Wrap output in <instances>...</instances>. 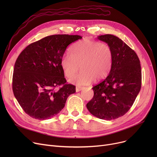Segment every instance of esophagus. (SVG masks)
<instances>
[{"mask_svg":"<svg viewBox=\"0 0 157 157\" xmlns=\"http://www.w3.org/2000/svg\"><path fill=\"white\" fill-rule=\"evenodd\" d=\"M83 87H76V92H80L81 90L82 89H83Z\"/></svg>","mask_w":157,"mask_h":157,"instance_id":"34e87169","label":"esophagus"}]
</instances>
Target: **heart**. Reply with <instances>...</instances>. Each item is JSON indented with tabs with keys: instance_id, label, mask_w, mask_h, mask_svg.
<instances>
[{
	"instance_id": "1",
	"label": "heart",
	"mask_w": 157,
	"mask_h": 157,
	"mask_svg": "<svg viewBox=\"0 0 157 157\" xmlns=\"http://www.w3.org/2000/svg\"><path fill=\"white\" fill-rule=\"evenodd\" d=\"M113 52L106 43L85 39L74 44L70 53H65L60 60L61 67L67 77H71L78 70L82 71L69 79L71 83L83 86L95 79L98 81L108 75L113 65Z\"/></svg>"
}]
</instances>
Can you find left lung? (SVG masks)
Instances as JSON below:
<instances>
[{
    "label": "left lung",
    "instance_id": "left-lung-1",
    "mask_svg": "<svg viewBox=\"0 0 157 157\" xmlns=\"http://www.w3.org/2000/svg\"><path fill=\"white\" fill-rule=\"evenodd\" d=\"M113 52L109 74L101 83L92 88L94 95L86 104L94 116L111 120L124 115L133 105L141 87V68L136 52L117 36H98Z\"/></svg>",
    "mask_w": 157,
    "mask_h": 157
}]
</instances>
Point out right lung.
<instances>
[{
    "label": "right lung",
    "mask_w": 157,
    "mask_h": 157,
    "mask_svg": "<svg viewBox=\"0 0 157 157\" xmlns=\"http://www.w3.org/2000/svg\"><path fill=\"white\" fill-rule=\"evenodd\" d=\"M82 37L53 35L29 44L14 64L13 91L27 114L40 120L52 118L64 108L67 97L76 87L66 84L60 60L66 48ZM63 86L59 90L54 88Z\"/></svg>",
    "instance_id": "right-lung-1"
}]
</instances>
